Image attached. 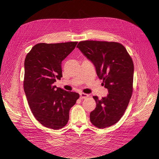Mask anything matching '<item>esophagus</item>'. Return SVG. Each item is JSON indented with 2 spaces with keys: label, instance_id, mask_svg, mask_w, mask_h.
I'll return each mask as SVG.
<instances>
[{
  "label": "esophagus",
  "instance_id": "esophagus-1",
  "mask_svg": "<svg viewBox=\"0 0 159 159\" xmlns=\"http://www.w3.org/2000/svg\"><path fill=\"white\" fill-rule=\"evenodd\" d=\"M80 98H81V99H83V98H87V97H88V96H89V95H88V94H86V93H81L80 94Z\"/></svg>",
  "mask_w": 159,
  "mask_h": 159
}]
</instances>
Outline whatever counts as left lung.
Here are the masks:
<instances>
[{
	"instance_id": "1",
	"label": "left lung",
	"mask_w": 159,
	"mask_h": 159,
	"mask_svg": "<svg viewBox=\"0 0 159 159\" xmlns=\"http://www.w3.org/2000/svg\"><path fill=\"white\" fill-rule=\"evenodd\" d=\"M94 65L97 76L108 91L107 97L93 98L96 108L90 113L91 123L105 129L123 116L133 92L134 66L125 47L116 42L83 41L76 46Z\"/></svg>"
}]
</instances>
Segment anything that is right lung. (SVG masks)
<instances>
[{
	"label": "right lung",
	"instance_id": "obj_1",
	"mask_svg": "<svg viewBox=\"0 0 159 159\" xmlns=\"http://www.w3.org/2000/svg\"><path fill=\"white\" fill-rule=\"evenodd\" d=\"M77 43H39L25 57L24 90L32 113L47 128L64 127L68 122L70 108L80 97L76 92L54 85L56 79L62 77V61Z\"/></svg>",
	"mask_w": 159,
	"mask_h": 159
}]
</instances>
